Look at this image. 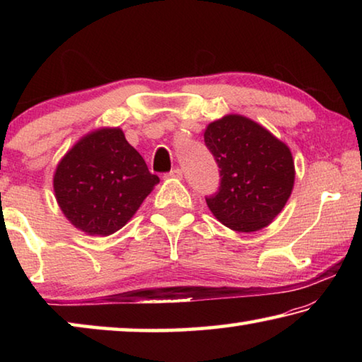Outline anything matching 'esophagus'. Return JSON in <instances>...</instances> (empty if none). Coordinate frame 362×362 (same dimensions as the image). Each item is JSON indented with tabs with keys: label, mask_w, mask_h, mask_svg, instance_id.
Masks as SVG:
<instances>
[{
	"label": "esophagus",
	"mask_w": 362,
	"mask_h": 362,
	"mask_svg": "<svg viewBox=\"0 0 362 362\" xmlns=\"http://www.w3.org/2000/svg\"><path fill=\"white\" fill-rule=\"evenodd\" d=\"M169 177H174V179H182V175H183V173H182V169H179V168H175V169H173L170 170V173L168 174Z\"/></svg>",
	"instance_id": "1"
}]
</instances>
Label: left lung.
Here are the masks:
<instances>
[{"mask_svg":"<svg viewBox=\"0 0 362 362\" xmlns=\"http://www.w3.org/2000/svg\"><path fill=\"white\" fill-rule=\"evenodd\" d=\"M204 144L218 166L217 192L206 203L220 222L250 233L283 211L293 187L291 150L265 127L240 115L214 121Z\"/></svg>","mask_w":362,"mask_h":362,"instance_id":"8db88e82","label":"left lung"}]
</instances>
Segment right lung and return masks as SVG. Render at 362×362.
<instances>
[{"label":"right lung","instance_id":"add662e5","mask_svg":"<svg viewBox=\"0 0 362 362\" xmlns=\"http://www.w3.org/2000/svg\"><path fill=\"white\" fill-rule=\"evenodd\" d=\"M158 182L121 129H100L79 140L59 163L54 192L76 228L108 236L131 220Z\"/></svg>","mask_w":362,"mask_h":362}]
</instances>
